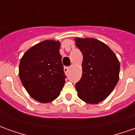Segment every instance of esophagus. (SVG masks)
I'll return each instance as SVG.
<instances>
[{
    "label": "esophagus",
    "instance_id": "esophagus-1",
    "mask_svg": "<svg viewBox=\"0 0 135 135\" xmlns=\"http://www.w3.org/2000/svg\"><path fill=\"white\" fill-rule=\"evenodd\" d=\"M70 69V68L69 67H67V66H66V67L64 68V72L66 74H67L68 72H69V71Z\"/></svg>",
    "mask_w": 135,
    "mask_h": 135
}]
</instances>
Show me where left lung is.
Segmentation results:
<instances>
[{"label": "left lung", "instance_id": "left-lung-1", "mask_svg": "<svg viewBox=\"0 0 135 135\" xmlns=\"http://www.w3.org/2000/svg\"><path fill=\"white\" fill-rule=\"evenodd\" d=\"M74 40L83 56L82 77L75 85L77 95L90 104L99 103L111 93L119 81V60L113 50L98 40Z\"/></svg>", "mask_w": 135, "mask_h": 135}]
</instances>
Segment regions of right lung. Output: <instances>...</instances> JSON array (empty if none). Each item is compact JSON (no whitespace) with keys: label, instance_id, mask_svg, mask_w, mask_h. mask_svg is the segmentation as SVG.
Here are the masks:
<instances>
[{"label":"right lung","instance_id":"1","mask_svg":"<svg viewBox=\"0 0 135 135\" xmlns=\"http://www.w3.org/2000/svg\"><path fill=\"white\" fill-rule=\"evenodd\" d=\"M60 42L46 40L30 47L19 63L22 85L33 99L42 103L56 99L65 84Z\"/></svg>","mask_w":135,"mask_h":135}]
</instances>
